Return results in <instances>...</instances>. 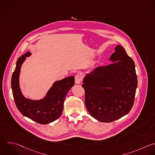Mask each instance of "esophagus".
<instances>
[{
	"mask_svg": "<svg viewBox=\"0 0 155 155\" xmlns=\"http://www.w3.org/2000/svg\"><path fill=\"white\" fill-rule=\"evenodd\" d=\"M82 82V77L80 74H78L75 76V83L76 84H80Z\"/></svg>",
	"mask_w": 155,
	"mask_h": 155,
	"instance_id": "esophagus-1",
	"label": "esophagus"
}]
</instances>
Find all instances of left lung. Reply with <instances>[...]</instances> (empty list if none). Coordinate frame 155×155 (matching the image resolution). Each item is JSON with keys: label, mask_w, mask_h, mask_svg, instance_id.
<instances>
[{"label": "left lung", "mask_w": 155, "mask_h": 155, "mask_svg": "<svg viewBox=\"0 0 155 155\" xmlns=\"http://www.w3.org/2000/svg\"><path fill=\"white\" fill-rule=\"evenodd\" d=\"M112 64L96 68L83 79L85 103L90 115L102 122H111L131 109L137 80L135 65L118 45L109 59Z\"/></svg>", "instance_id": "1"}]
</instances>
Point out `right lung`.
Listing matches in <instances>:
<instances>
[{
    "instance_id": "add662e5",
    "label": "right lung",
    "mask_w": 155,
    "mask_h": 155,
    "mask_svg": "<svg viewBox=\"0 0 155 155\" xmlns=\"http://www.w3.org/2000/svg\"><path fill=\"white\" fill-rule=\"evenodd\" d=\"M31 55L28 51L17 61L12 78L13 97L17 108L24 116L41 124H48L61 116L66 95L74 84V77L72 76L54 82L42 99L34 100L25 97L20 87L19 77L23 63Z\"/></svg>"
}]
</instances>
